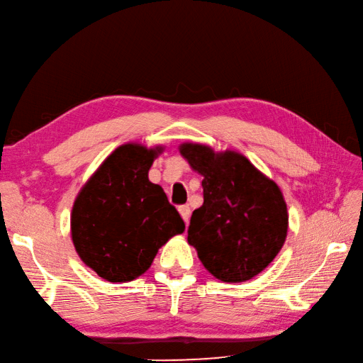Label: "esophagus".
<instances>
[{
    "label": "esophagus",
    "mask_w": 363,
    "mask_h": 363,
    "mask_svg": "<svg viewBox=\"0 0 363 363\" xmlns=\"http://www.w3.org/2000/svg\"><path fill=\"white\" fill-rule=\"evenodd\" d=\"M179 212H180L182 218L184 220V223L188 225L189 223V217H191V208L188 205H183V206L179 208Z\"/></svg>",
    "instance_id": "esophagus-1"
}]
</instances>
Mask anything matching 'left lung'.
Wrapping results in <instances>:
<instances>
[{
	"label": "left lung",
	"mask_w": 363,
	"mask_h": 363,
	"mask_svg": "<svg viewBox=\"0 0 363 363\" xmlns=\"http://www.w3.org/2000/svg\"><path fill=\"white\" fill-rule=\"evenodd\" d=\"M180 154L203 175V205L188 242L212 276L229 284L257 276L285 243L288 209L280 188L245 155L183 143Z\"/></svg>",
	"instance_id": "8db88e82"
}]
</instances>
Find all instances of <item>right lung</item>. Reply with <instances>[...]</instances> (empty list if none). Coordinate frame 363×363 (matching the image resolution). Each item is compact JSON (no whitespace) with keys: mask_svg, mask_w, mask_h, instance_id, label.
Returning a JSON list of instances; mask_svg holds the SVG:
<instances>
[{"mask_svg":"<svg viewBox=\"0 0 363 363\" xmlns=\"http://www.w3.org/2000/svg\"><path fill=\"white\" fill-rule=\"evenodd\" d=\"M162 146L126 143L106 158L75 199L70 234L79 259L112 284L151 267L158 250L184 222L147 172Z\"/></svg>","mask_w":363,"mask_h":363,"instance_id":"1","label":"right lung"}]
</instances>
